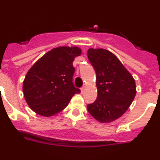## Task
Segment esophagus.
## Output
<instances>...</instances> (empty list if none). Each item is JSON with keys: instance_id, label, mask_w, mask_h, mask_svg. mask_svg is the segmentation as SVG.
I'll return each instance as SVG.
<instances>
[{"instance_id": "obj_1", "label": "esophagus", "mask_w": 160, "mask_h": 160, "mask_svg": "<svg viewBox=\"0 0 160 160\" xmlns=\"http://www.w3.org/2000/svg\"><path fill=\"white\" fill-rule=\"evenodd\" d=\"M81 92H82V94H83V93L85 92V88H84V87L81 88Z\"/></svg>"}]
</instances>
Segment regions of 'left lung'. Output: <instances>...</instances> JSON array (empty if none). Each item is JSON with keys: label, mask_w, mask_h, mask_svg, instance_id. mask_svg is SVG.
Masks as SVG:
<instances>
[{"label": "left lung", "mask_w": 160, "mask_h": 160, "mask_svg": "<svg viewBox=\"0 0 160 160\" xmlns=\"http://www.w3.org/2000/svg\"><path fill=\"white\" fill-rule=\"evenodd\" d=\"M88 59L96 73L98 97L87 110L100 122H111L128 111L136 94L135 79L119 59L104 49L90 48Z\"/></svg>", "instance_id": "obj_1"}]
</instances>
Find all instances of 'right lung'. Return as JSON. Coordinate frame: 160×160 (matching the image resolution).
<instances>
[{
	"mask_svg": "<svg viewBox=\"0 0 160 160\" xmlns=\"http://www.w3.org/2000/svg\"><path fill=\"white\" fill-rule=\"evenodd\" d=\"M81 53L82 49L77 46H59L33 64L22 87L31 110L42 116H53L67 107L74 94L80 93L72 80L75 71L73 62Z\"/></svg>",
	"mask_w": 160,
	"mask_h": 160,
	"instance_id": "1",
	"label": "right lung"
}]
</instances>
